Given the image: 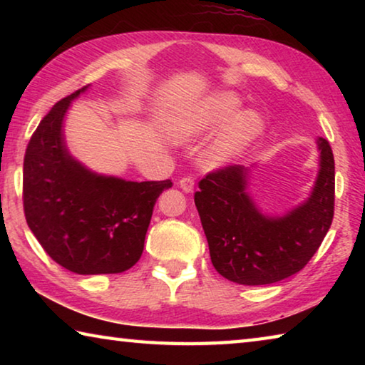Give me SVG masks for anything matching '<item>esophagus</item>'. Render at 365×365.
Masks as SVG:
<instances>
[{"mask_svg":"<svg viewBox=\"0 0 365 365\" xmlns=\"http://www.w3.org/2000/svg\"><path fill=\"white\" fill-rule=\"evenodd\" d=\"M178 185H180V188L185 191V193H191L195 188V178L193 177H183L180 182H178Z\"/></svg>","mask_w":365,"mask_h":365,"instance_id":"1","label":"esophagus"}]
</instances>
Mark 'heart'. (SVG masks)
I'll use <instances>...</instances> for the list:
<instances>
[{"mask_svg": "<svg viewBox=\"0 0 365 365\" xmlns=\"http://www.w3.org/2000/svg\"><path fill=\"white\" fill-rule=\"evenodd\" d=\"M242 98L233 91H219L187 108L170 120L169 130L177 141H188L227 123L206 153L207 168H219L240 156L264 130V119L256 110H243Z\"/></svg>", "mask_w": 365, "mask_h": 365, "instance_id": "heart-1", "label": "heart"}]
</instances>
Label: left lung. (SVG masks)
Returning <instances> with one entry per match:
<instances>
[{
	"mask_svg": "<svg viewBox=\"0 0 365 365\" xmlns=\"http://www.w3.org/2000/svg\"><path fill=\"white\" fill-rule=\"evenodd\" d=\"M319 174L307 200L282 217L259 211L246 191L250 169L228 165L202 178L195 205L215 270L240 285H269L294 275L316 255L335 211V159L320 137Z\"/></svg>",
	"mask_w": 365,
	"mask_h": 365,
	"instance_id": "obj_1",
	"label": "left lung"
}]
</instances>
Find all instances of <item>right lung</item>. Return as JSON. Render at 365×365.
Returning a JSON list of instances; mask_svg holds the SVG:
<instances>
[{
  "mask_svg": "<svg viewBox=\"0 0 365 365\" xmlns=\"http://www.w3.org/2000/svg\"><path fill=\"white\" fill-rule=\"evenodd\" d=\"M83 86L43 117L24 158V212L54 262L80 275L120 274L138 262L154 205L170 180L98 175L67 151L63 120Z\"/></svg>",
  "mask_w": 365,
  "mask_h": 365,
  "instance_id": "right-lung-1",
  "label": "right lung"
}]
</instances>
